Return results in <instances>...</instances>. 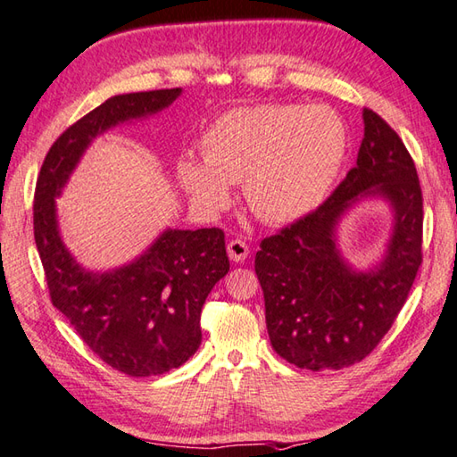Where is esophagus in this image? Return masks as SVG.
Returning <instances> with one entry per match:
<instances>
[{
	"label": "esophagus",
	"instance_id": "1",
	"mask_svg": "<svg viewBox=\"0 0 457 457\" xmlns=\"http://www.w3.org/2000/svg\"><path fill=\"white\" fill-rule=\"evenodd\" d=\"M227 251H228L230 261H235V262H243L246 257H249V246H246L245 241H241V238H235V241H230L227 245Z\"/></svg>",
	"mask_w": 457,
	"mask_h": 457
}]
</instances>
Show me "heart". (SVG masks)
Instances as JSON below:
<instances>
[{
  "label": "heart",
  "instance_id": "1",
  "mask_svg": "<svg viewBox=\"0 0 457 457\" xmlns=\"http://www.w3.org/2000/svg\"><path fill=\"white\" fill-rule=\"evenodd\" d=\"M347 156V130L327 106L262 104L238 108L208 126L203 158L182 154L179 179L192 203L216 212L230 184L243 180L245 203L261 220L291 224L329 195Z\"/></svg>",
  "mask_w": 457,
  "mask_h": 457
}]
</instances>
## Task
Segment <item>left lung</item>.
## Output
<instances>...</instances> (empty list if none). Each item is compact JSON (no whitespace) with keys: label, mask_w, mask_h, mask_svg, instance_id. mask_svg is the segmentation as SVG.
I'll return each instance as SVG.
<instances>
[{"label":"left lung","mask_w":457,"mask_h":457,"mask_svg":"<svg viewBox=\"0 0 457 457\" xmlns=\"http://www.w3.org/2000/svg\"><path fill=\"white\" fill-rule=\"evenodd\" d=\"M357 164L315 212L261 241L254 270L265 295L270 345L301 370L359 363L394 325L421 265L423 198L402 138L373 110H363ZM363 197H383L395 212L384 257L353 270L337 246V227Z\"/></svg>","instance_id":"8db88e82"}]
</instances>
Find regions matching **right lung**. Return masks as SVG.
<instances>
[{
	"label": "right lung",
	"instance_id": "1",
	"mask_svg": "<svg viewBox=\"0 0 457 457\" xmlns=\"http://www.w3.org/2000/svg\"><path fill=\"white\" fill-rule=\"evenodd\" d=\"M180 94L182 87L112 96L52 144L36 184L34 237L54 307L102 361L130 378L162 375L196 353L203 305L230 269L224 233L166 228L132 262L96 273L63 245L55 198L100 134L154 116Z\"/></svg>",
	"mask_w": 457,
	"mask_h": 457
}]
</instances>
